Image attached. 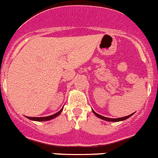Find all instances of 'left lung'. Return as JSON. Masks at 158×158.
Here are the masks:
<instances>
[{"mask_svg": "<svg viewBox=\"0 0 158 158\" xmlns=\"http://www.w3.org/2000/svg\"><path fill=\"white\" fill-rule=\"evenodd\" d=\"M93 112H94V114L96 115L97 117H98V118H101V119H103V120H105V121H112V122H117V121H124V120L127 119V118H130V117L131 116V115L134 114V113H133V114H131L128 115V116L124 117V118H106V117L101 116V115H100V114H98L95 113V112L94 111V110H93Z\"/></svg>", "mask_w": 158, "mask_h": 158, "instance_id": "obj_1", "label": "left lung"}]
</instances>
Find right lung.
<instances>
[{
    "label": "right lung",
    "instance_id": "add662e5",
    "mask_svg": "<svg viewBox=\"0 0 158 158\" xmlns=\"http://www.w3.org/2000/svg\"><path fill=\"white\" fill-rule=\"evenodd\" d=\"M62 111V109L60 110V111L57 112V114H54L51 115V116H48V117H42V118H31V117H27L28 119L30 120H32V121H49V120L53 119V118H56V117L58 116Z\"/></svg>",
    "mask_w": 158,
    "mask_h": 158
}]
</instances>
